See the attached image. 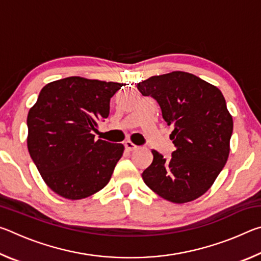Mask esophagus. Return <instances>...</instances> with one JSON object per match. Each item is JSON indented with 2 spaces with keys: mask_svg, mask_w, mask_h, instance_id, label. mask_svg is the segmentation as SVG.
Returning <instances> with one entry per match:
<instances>
[{
  "mask_svg": "<svg viewBox=\"0 0 261 261\" xmlns=\"http://www.w3.org/2000/svg\"><path fill=\"white\" fill-rule=\"evenodd\" d=\"M124 147H125V149H127V151H134V149H136L138 146H137V145H135L130 140H125L124 141Z\"/></svg>",
  "mask_w": 261,
  "mask_h": 261,
  "instance_id": "1",
  "label": "esophagus"
}]
</instances>
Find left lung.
<instances>
[{
  "label": "left lung",
  "mask_w": 261,
  "mask_h": 261,
  "mask_svg": "<svg viewBox=\"0 0 261 261\" xmlns=\"http://www.w3.org/2000/svg\"><path fill=\"white\" fill-rule=\"evenodd\" d=\"M137 88L160 106L163 120L174 126L176 147L169 160L153 149L151 166L141 174L145 184L176 204L197 199L214 183L230 151L233 124L222 93L183 71L153 76Z\"/></svg>",
  "instance_id": "1"
}]
</instances>
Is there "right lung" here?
<instances>
[{
	"label": "right lung",
	"instance_id": "1",
	"mask_svg": "<svg viewBox=\"0 0 261 261\" xmlns=\"http://www.w3.org/2000/svg\"><path fill=\"white\" fill-rule=\"evenodd\" d=\"M123 84L68 77L47 84L28 115V148L53 191L78 200L108 184L124 146L94 139Z\"/></svg>",
	"mask_w": 261,
	"mask_h": 261
}]
</instances>
